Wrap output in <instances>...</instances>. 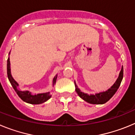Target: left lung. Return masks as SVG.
I'll list each match as a JSON object with an SVG mask.
<instances>
[{"instance_id": "1", "label": "left lung", "mask_w": 135, "mask_h": 135, "mask_svg": "<svg viewBox=\"0 0 135 135\" xmlns=\"http://www.w3.org/2000/svg\"><path fill=\"white\" fill-rule=\"evenodd\" d=\"M122 78H123V67H122L118 78L116 80L115 83L110 87V89H109L106 91L101 92L99 93H96L95 95H88V94L80 91V90L78 89L77 85L76 84V82H74L75 87H76L75 90H76V93H78V96L88 103H91V104H103L109 101L112 97L114 96L121 84Z\"/></svg>"}]
</instances>
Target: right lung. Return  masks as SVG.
Here are the masks:
<instances>
[{
  "instance_id": "right-lung-1",
  "label": "right lung",
  "mask_w": 135,
  "mask_h": 135,
  "mask_svg": "<svg viewBox=\"0 0 135 135\" xmlns=\"http://www.w3.org/2000/svg\"><path fill=\"white\" fill-rule=\"evenodd\" d=\"M10 54V53H9ZM7 76L9 78V80L11 84L12 85L13 88L17 94L18 95L21 99L23 101L26 102V103H30V104H41V103H44L45 101H46L48 99L51 98V95H50V92L48 93H40L37 94V95H32L31 93L28 90H19L17 87L19 86L18 83L13 79V78L12 77L11 74V66H10V61H9V57L7 59ZM57 78V75H56L53 78V86L55 84L56 80Z\"/></svg>"
}]
</instances>
